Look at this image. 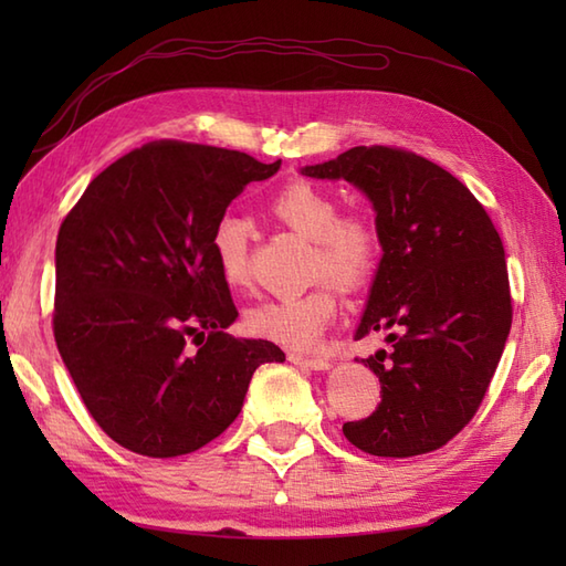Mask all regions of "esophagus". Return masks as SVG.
<instances>
[{"instance_id":"1","label":"esophagus","mask_w":566,"mask_h":566,"mask_svg":"<svg viewBox=\"0 0 566 566\" xmlns=\"http://www.w3.org/2000/svg\"><path fill=\"white\" fill-rule=\"evenodd\" d=\"M290 363L308 367V369H328V359H323V357H306V355L290 353Z\"/></svg>"}]
</instances>
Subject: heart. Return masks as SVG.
<instances>
[{
    "instance_id": "obj_1",
    "label": "heart",
    "mask_w": 566,
    "mask_h": 566,
    "mask_svg": "<svg viewBox=\"0 0 566 566\" xmlns=\"http://www.w3.org/2000/svg\"><path fill=\"white\" fill-rule=\"evenodd\" d=\"M270 211L292 231L311 240V274L323 282L308 292L268 298L248 308L245 328L255 338L304 350L321 338L338 311L329 281L333 279L343 290H359L377 272L379 233L365 216H340V201L306 179H296L276 191ZM248 243L250 223L240 216L226 213L213 223L209 248L228 290H243L250 282ZM326 275L332 279L326 281Z\"/></svg>"
}]
</instances>
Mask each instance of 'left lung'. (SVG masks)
I'll use <instances>...</instances> for the list:
<instances>
[{
	"label": "left lung",
	"instance_id": "obj_1",
	"mask_svg": "<svg viewBox=\"0 0 566 566\" xmlns=\"http://www.w3.org/2000/svg\"><path fill=\"white\" fill-rule=\"evenodd\" d=\"M302 175L363 189L384 250L355 333H387L389 350L363 359L381 403L345 438L377 457L442 448L474 418L511 331L499 231L460 179L401 148L357 146Z\"/></svg>",
	"mask_w": 566,
	"mask_h": 566
}]
</instances>
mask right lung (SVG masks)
Instances as JSON below:
<instances>
[{"instance_id": "obj_1", "label": "right lung", "mask_w": 566, "mask_h": 566, "mask_svg": "<svg viewBox=\"0 0 566 566\" xmlns=\"http://www.w3.org/2000/svg\"><path fill=\"white\" fill-rule=\"evenodd\" d=\"M245 153L182 140L130 150L92 179L55 243L53 333L99 428L146 457L189 454L238 418L270 340L228 335L238 318L209 248L250 182Z\"/></svg>"}]
</instances>
